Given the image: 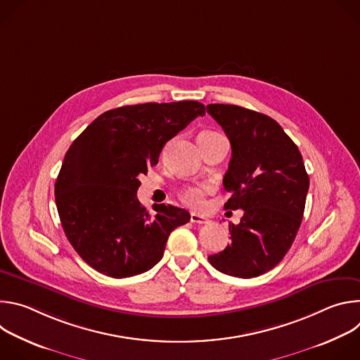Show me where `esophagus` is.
<instances>
[{"label": "esophagus", "mask_w": 360, "mask_h": 360, "mask_svg": "<svg viewBox=\"0 0 360 360\" xmlns=\"http://www.w3.org/2000/svg\"><path fill=\"white\" fill-rule=\"evenodd\" d=\"M191 222H193V224H208V219L198 215V214H195V212H192L191 214Z\"/></svg>", "instance_id": "esophagus-1"}]
</instances>
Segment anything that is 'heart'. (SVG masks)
I'll return each instance as SVG.
<instances>
[{"label": "heart", "instance_id": "1", "mask_svg": "<svg viewBox=\"0 0 360 360\" xmlns=\"http://www.w3.org/2000/svg\"><path fill=\"white\" fill-rule=\"evenodd\" d=\"M203 134H215V132H203ZM207 188H186L181 192V198L185 203L192 208H200L203 205V196L207 193Z\"/></svg>", "mask_w": 360, "mask_h": 360}]
</instances>
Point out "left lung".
<instances>
[{
  "instance_id": "8db88e82",
  "label": "left lung",
  "mask_w": 360,
  "mask_h": 360,
  "mask_svg": "<svg viewBox=\"0 0 360 360\" xmlns=\"http://www.w3.org/2000/svg\"><path fill=\"white\" fill-rule=\"evenodd\" d=\"M208 114L231 141L224 176L225 210H243L229 225L231 243L208 256L222 274L255 278L275 268L299 231L309 176L295 142L271 117L238 105L210 104Z\"/></svg>"
}]
</instances>
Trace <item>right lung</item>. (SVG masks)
Wrapping results in <instances>:
<instances>
[{"instance_id":"right-lung-1","label":"right lung","mask_w":360,"mask_h":360,"mask_svg":"<svg viewBox=\"0 0 360 360\" xmlns=\"http://www.w3.org/2000/svg\"><path fill=\"white\" fill-rule=\"evenodd\" d=\"M205 105L196 101L127 105L99 115L72 142L56 182L64 232L81 258L111 278L149 271L164 256L169 233L188 211L136 198L139 176L157 165L164 145Z\"/></svg>"}]
</instances>
